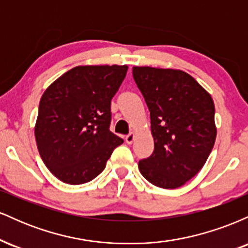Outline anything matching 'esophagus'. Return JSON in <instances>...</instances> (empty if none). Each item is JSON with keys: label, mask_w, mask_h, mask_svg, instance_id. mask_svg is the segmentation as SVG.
Returning a JSON list of instances; mask_svg holds the SVG:
<instances>
[{"label": "esophagus", "mask_w": 248, "mask_h": 248, "mask_svg": "<svg viewBox=\"0 0 248 248\" xmlns=\"http://www.w3.org/2000/svg\"><path fill=\"white\" fill-rule=\"evenodd\" d=\"M135 138H136V135L134 133L128 134V135L126 136V142H127L128 144H132L133 142H134V140H135Z\"/></svg>", "instance_id": "esophagus-1"}]
</instances>
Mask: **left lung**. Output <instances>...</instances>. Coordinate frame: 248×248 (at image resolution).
Listing matches in <instances>:
<instances>
[{"label": "left lung", "mask_w": 248, "mask_h": 248, "mask_svg": "<svg viewBox=\"0 0 248 248\" xmlns=\"http://www.w3.org/2000/svg\"><path fill=\"white\" fill-rule=\"evenodd\" d=\"M133 77L150 112L154 138L152 156L139 162V169L155 186L177 189L197 175L215 146V104L184 71L134 66Z\"/></svg>", "instance_id": "left-lung-1"}]
</instances>
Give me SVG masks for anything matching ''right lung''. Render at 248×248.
<instances>
[{
	"label": "right lung",
	"instance_id": "add662e5",
	"mask_svg": "<svg viewBox=\"0 0 248 248\" xmlns=\"http://www.w3.org/2000/svg\"><path fill=\"white\" fill-rule=\"evenodd\" d=\"M127 65H81L56 79L43 93L35 124L39 155L66 184L92 181L124 140L109 130L110 100Z\"/></svg>",
	"mask_w": 248,
	"mask_h": 248
}]
</instances>
